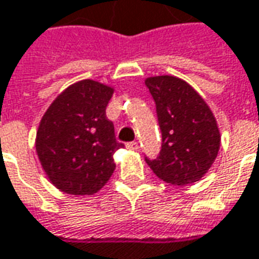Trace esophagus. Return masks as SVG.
I'll list each match as a JSON object with an SVG mask.
<instances>
[{"mask_svg": "<svg viewBox=\"0 0 259 259\" xmlns=\"http://www.w3.org/2000/svg\"><path fill=\"white\" fill-rule=\"evenodd\" d=\"M126 148H128L130 150H138L139 145L138 142H135V141H134V142H128V144H126Z\"/></svg>", "mask_w": 259, "mask_h": 259, "instance_id": "obj_1", "label": "esophagus"}]
</instances>
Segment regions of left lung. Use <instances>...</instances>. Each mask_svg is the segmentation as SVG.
I'll return each mask as SVG.
<instances>
[{
  "label": "left lung",
  "instance_id": "obj_1",
  "mask_svg": "<svg viewBox=\"0 0 259 259\" xmlns=\"http://www.w3.org/2000/svg\"><path fill=\"white\" fill-rule=\"evenodd\" d=\"M156 104L162 149L156 159L145 157L153 173L173 185L192 184L213 164L221 133L213 113L185 80L152 76L145 80Z\"/></svg>",
  "mask_w": 259,
  "mask_h": 259
}]
</instances>
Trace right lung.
Instances as JSON below:
<instances>
[{
  "instance_id": "add662e5",
  "label": "right lung",
  "mask_w": 259,
  "mask_h": 259,
  "mask_svg": "<svg viewBox=\"0 0 259 259\" xmlns=\"http://www.w3.org/2000/svg\"><path fill=\"white\" fill-rule=\"evenodd\" d=\"M114 89L92 79L68 86L38 124L36 152L53 185L71 195H92L114 173L117 142L106 107Z\"/></svg>"
}]
</instances>
